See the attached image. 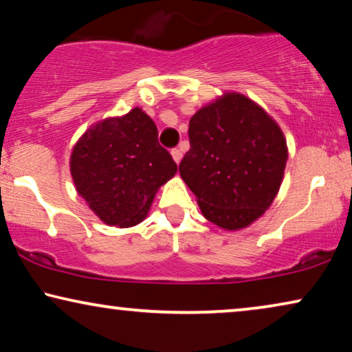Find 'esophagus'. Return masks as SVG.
Segmentation results:
<instances>
[{"instance_id": "obj_1", "label": "esophagus", "mask_w": 352, "mask_h": 352, "mask_svg": "<svg viewBox=\"0 0 352 352\" xmlns=\"http://www.w3.org/2000/svg\"><path fill=\"white\" fill-rule=\"evenodd\" d=\"M170 155H172V158H174V161L177 162V164H180V161H182V151L178 150V148H174L170 151Z\"/></svg>"}]
</instances>
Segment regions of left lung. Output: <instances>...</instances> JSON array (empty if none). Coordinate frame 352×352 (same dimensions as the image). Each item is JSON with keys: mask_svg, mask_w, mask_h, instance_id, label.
<instances>
[{"mask_svg": "<svg viewBox=\"0 0 352 352\" xmlns=\"http://www.w3.org/2000/svg\"><path fill=\"white\" fill-rule=\"evenodd\" d=\"M180 175L208 221L248 228L272 206L287 161L285 134L259 104L228 91L190 120Z\"/></svg>", "mask_w": 352, "mask_h": 352, "instance_id": "8db88e82", "label": "left lung"}]
</instances>
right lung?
<instances>
[{
    "label": "right lung",
    "instance_id": "1",
    "mask_svg": "<svg viewBox=\"0 0 352 352\" xmlns=\"http://www.w3.org/2000/svg\"><path fill=\"white\" fill-rule=\"evenodd\" d=\"M69 169L78 196L117 228L144 221L156 192L177 174L158 128L140 107L91 124L72 148Z\"/></svg>",
    "mask_w": 352,
    "mask_h": 352
}]
</instances>
